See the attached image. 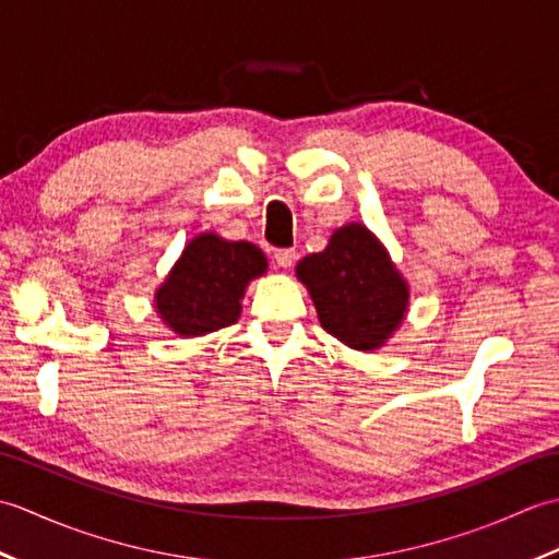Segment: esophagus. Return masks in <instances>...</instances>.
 <instances>
[{
	"label": "esophagus",
	"instance_id": "1",
	"mask_svg": "<svg viewBox=\"0 0 559 559\" xmlns=\"http://www.w3.org/2000/svg\"><path fill=\"white\" fill-rule=\"evenodd\" d=\"M295 259H298L295 249H276V252H273V261H276L281 269H290L295 264Z\"/></svg>",
	"mask_w": 559,
	"mask_h": 559
}]
</instances>
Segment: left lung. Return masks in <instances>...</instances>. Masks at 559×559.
Returning a JSON list of instances; mask_svg holds the SVG:
<instances>
[{
	"label": "left lung",
	"mask_w": 559,
	"mask_h": 559,
	"mask_svg": "<svg viewBox=\"0 0 559 559\" xmlns=\"http://www.w3.org/2000/svg\"><path fill=\"white\" fill-rule=\"evenodd\" d=\"M295 273L312 295L319 324L355 350L382 346L406 314V281L360 223L338 228L324 252L307 254Z\"/></svg>",
	"instance_id": "1"
}]
</instances>
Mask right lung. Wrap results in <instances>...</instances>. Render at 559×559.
I'll list each match as a JSON object with an SVG mask.
<instances>
[{
    "label": "right lung",
    "instance_id": "obj_1",
    "mask_svg": "<svg viewBox=\"0 0 559 559\" xmlns=\"http://www.w3.org/2000/svg\"><path fill=\"white\" fill-rule=\"evenodd\" d=\"M264 271L266 257L252 242H228L204 233L185 247L156 293V307L180 336L209 334L237 322L247 283Z\"/></svg>",
    "mask_w": 559,
    "mask_h": 559
}]
</instances>
